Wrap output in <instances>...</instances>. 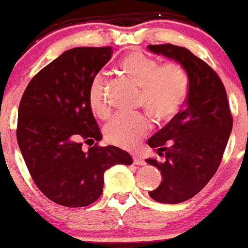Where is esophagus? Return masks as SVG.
<instances>
[{"label":"esophagus","mask_w":248,"mask_h":248,"mask_svg":"<svg viewBox=\"0 0 248 248\" xmlns=\"http://www.w3.org/2000/svg\"><path fill=\"white\" fill-rule=\"evenodd\" d=\"M133 160H134V163H135V165H138V166H144L145 163H146V162H145L144 158H142L140 155H134Z\"/></svg>","instance_id":"34e87169"}]
</instances>
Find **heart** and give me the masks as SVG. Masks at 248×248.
Wrapping results in <instances>:
<instances>
[{
	"label": "heart",
	"instance_id": "heart-1",
	"mask_svg": "<svg viewBox=\"0 0 248 248\" xmlns=\"http://www.w3.org/2000/svg\"><path fill=\"white\" fill-rule=\"evenodd\" d=\"M122 71L140 87L139 103L157 123H165L177 115L187 98L188 77L177 62L158 63L157 60L134 51L120 62ZM106 77L94 75L88 88V103L99 118L109 114L104 97ZM150 122L141 113H118L104 128L107 140L120 147L131 149L147 134Z\"/></svg>",
	"mask_w": 248,
	"mask_h": 248
}]
</instances>
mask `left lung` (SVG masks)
Here are the masks:
<instances>
[{
    "mask_svg": "<svg viewBox=\"0 0 248 248\" xmlns=\"http://www.w3.org/2000/svg\"><path fill=\"white\" fill-rule=\"evenodd\" d=\"M156 55L179 63L188 76L187 106L147 144L165 161L147 158L162 182L150 190L154 201L178 204L193 198L212 179L232 130L228 96L217 72L183 46L149 45Z\"/></svg>",
    "mask_w": 248,
    "mask_h": 248,
    "instance_id": "left-lung-1",
    "label": "left lung"
}]
</instances>
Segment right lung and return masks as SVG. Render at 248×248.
I'll list each match as a JSON object with an SVG mask.
<instances>
[{"label": "right lung", "mask_w": 248, "mask_h": 248, "mask_svg": "<svg viewBox=\"0 0 248 248\" xmlns=\"http://www.w3.org/2000/svg\"><path fill=\"white\" fill-rule=\"evenodd\" d=\"M112 54L109 46L67 50L31 78L20 99L18 146L36 187L59 205L94 203L103 192L104 172L133 163L128 152L113 145L82 149L83 142L102 139L88 88Z\"/></svg>", "instance_id": "obj_1"}]
</instances>
